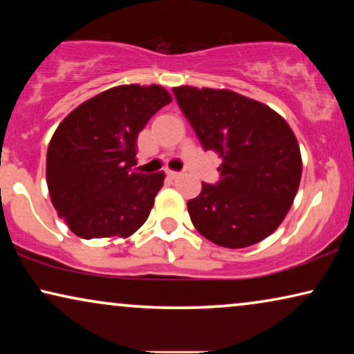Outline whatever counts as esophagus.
I'll return each instance as SVG.
<instances>
[{
	"label": "esophagus",
	"instance_id": "obj_1",
	"mask_svg": "<svg viewBox=\"0 0 354 354\" xmlns=\"http://www.w3.org/2000/svg\"><path fill=\"white\" fill-rule=\"evenodd\" d=\"M166 174H167V176L171 177V178H178V177L182 176V172H177V171H167Z\"/></svg>",
	"mask_w": 354,
	"mask_h": 354
}]
</instances>
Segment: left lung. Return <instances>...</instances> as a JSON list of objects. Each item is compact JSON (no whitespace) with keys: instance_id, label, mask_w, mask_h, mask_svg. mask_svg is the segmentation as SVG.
Segmentation results:
<instances>
[{"instance_id":"8db88e82","label":"left lung","mask_w":354,"mask_h":354,"mask_svg":"<svg viewBox=\"0 0 354 354\" xmlns=\"http://www.w3.org/2000/svg\"><path fill=\"white\" fill-rule=\"evenodd\" d=\"M201 147L222 158L219 182L187 203L195 229L212 243L246 248L287 216L301 180L297 137L283 118L230 90L172 88Z\"/></svg>"}]
</instances>
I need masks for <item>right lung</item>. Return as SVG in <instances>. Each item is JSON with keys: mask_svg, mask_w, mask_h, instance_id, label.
Segmentation results:
<instances>
[{"mask_svg": "<svg viewBox=\"0 0 354 354\" xmlns=\"http://www.w3.org/2000/svg\"><path fill=\"white\" fill-rule=\"evenodd\" d=\"M172 101L162 86L120 85L93 96L59 124L46 153L57 216L77 236H130L148 219L164 172H133L137 138Z\"/></svg>", "mask_w": 354, "mask_h": 354, "instance_id": "add662e5", "label": "right lung"}]
</instances>
